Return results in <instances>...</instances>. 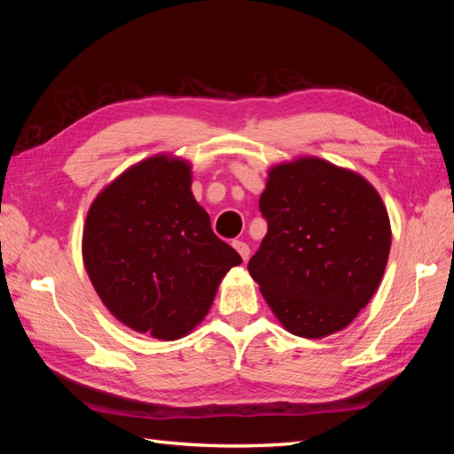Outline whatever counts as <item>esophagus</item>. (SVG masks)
<instances>
[{
  "label": "esophagus",
  "mask_w": 454,
  "mask_h": 454,
  "mask_svg": "<svg viewBox=\"0 0 454 454\" xmlns=\"http://www.w3.org/2000/svg\"><path fill=\"white\" fill-rule=\"evenodd\" d=\"M232 246L238 249V254L242 255L244 262H247V259H249V246H247L246 242H238V239H236V242H234Z\"/></svg>",
  "instance_id": "esophagus-1"
}]
</instances>
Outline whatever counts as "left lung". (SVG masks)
Segmentation results:
<instances>
[{
    "instance_id": "left-lung-1",
    "label": "left lung",
    "mask_w": 454,
    "mask_h": 454,
    "mask_svg": "<svg viewBox=\"0 0 454 454\" xmlns=\"http://www.w3.org/2000/svg\"><path fill=\"white\" fill-rule=\"evenodd\" d=\"M267 234L247 269L288 332L330 335L369 304L387 269L390 220L369 181L317 158L269 173Z\"/></svg>"
}]
</instances>
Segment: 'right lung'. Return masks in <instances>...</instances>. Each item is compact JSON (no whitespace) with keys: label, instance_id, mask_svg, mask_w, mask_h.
Segmentation results:
<instances>
[{"label":"right lung","instance_id":"obj_1","mask_svg":"<svg viewBox=\"0 0 454 454\" xmlns=\"http://www.w3.org/2000/svg\"><path fill=\"white\" fill-rule=\"evenodd\" d=\"M83 263L113 316L171 341L207 316L222 277L242 257L212 232L192 199L187 163L156 156L93 200Z\"/></svg>","mask_w":454,"mask_h":454}]
</instances>
